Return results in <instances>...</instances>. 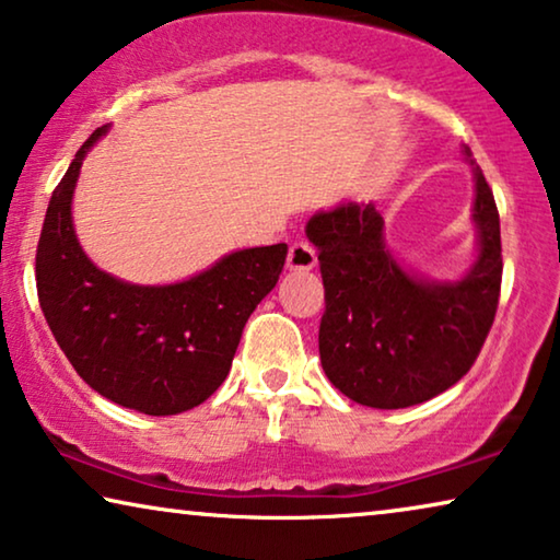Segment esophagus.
Here are the masks:
<instances>
[{"instance_id": "1", "label": "esophagus", "mask_w": 560, "mask_h": 560, "mask_svg": "<svg viewBox=\"0 0 560 560\" xmlns=\"http://www.w3.org/2000/svg\"><path fill=\"white\" fill-rule=\"evenodd\" d=\"M318 265V255L307 242H295L288 253V270L290 272H307Z\"/></svg>"}]
</instances>
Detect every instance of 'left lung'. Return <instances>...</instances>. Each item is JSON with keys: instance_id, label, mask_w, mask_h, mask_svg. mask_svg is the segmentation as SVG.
<instances>
[{"instance_id": "8db88e82", "label": "left lung", "mask_w": 560, "mask_h": 560, "mask_svg": "<svg viewBox=\"0 0 560 560\" xmlns=\"http://www.w3.org/2000/svg\"><path fill=\"white\" fill-rule=\"evenodd\" d=\"M475 260L455 280L404 267L374 201H338L305 224L326 288L320 363L340 394L371 409L415 407L467 374L495 320L500 217L469 145Z\"/></svg>"}]
</instances>
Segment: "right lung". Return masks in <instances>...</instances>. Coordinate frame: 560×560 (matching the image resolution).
Instances as JSON below:
<instances>
[{
	"mask_svg": "<svg viewBox=\"0 0 560 560\" xmlns=\"http://www.w3.org/2000/svg\"><path fill=\"white\" fill-rule=\"evenodd\" d=\"M93 131L47 205L37 245V295L47 326L88 386L149 417L207 401L230 374L242 328L278 285L288 245L247 247L168 285H139L101 270L72 224V197Z\"/></svg>",
	"mask_w": 560,
	"mask_h": 560,
	"instance_id": "1",
	"label": "right lung"
}]
</instances>
